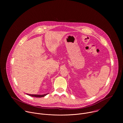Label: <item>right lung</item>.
<instances>
[{"label":"right lung","mask_w":123,"mask_h":123,"mask_svg":"<svg viewBox=\"0 0 123 123\" xmlns=\"http://www.w3.org/2000/svg\"><path fill=\"white\" fill-rule=\"evenodd\" d=\"M48 94V93H46V94H42V95H38V94H30L27 93V94L28 95H30L32 97H44L45 96H46V95H47Z\"/></svg>","instance_id":"right-lung-1"}]
</instances>
